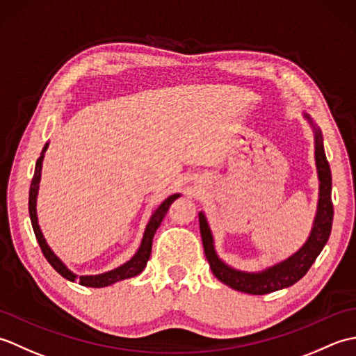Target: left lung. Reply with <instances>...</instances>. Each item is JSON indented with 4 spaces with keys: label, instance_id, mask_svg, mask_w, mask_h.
Returning <instances> with one entry per match:
<instances>
[{
    "label": "left lung",
    "instance_id": "obj_1",
    "mask_svg": "<svg viewBox=\"0 0 356 356\" xmlns=\"http://www.w3.org/2000/svg\"><path fill=\"white\" fill-rule=\"evenodd\" d=\"M315 159L320 177V200L312 232L298 252H295L289 259L275 264V266L259 272V274H246V272H240L226 266L214 251L213 236H211L205 216H203V213L199 214L203 251H205L211 270H213L216 278L236 291L251 295H264L289 287L306 275V272L311 269L316 257L323 251L324 245L327 243L332 220H334V205H332L330 195L332 174L326 153H324L323 148L321 133L318 130H315Z\"/></svg>",
    "mask_w": 356,
    "mask_h": 356
}]
</instances>
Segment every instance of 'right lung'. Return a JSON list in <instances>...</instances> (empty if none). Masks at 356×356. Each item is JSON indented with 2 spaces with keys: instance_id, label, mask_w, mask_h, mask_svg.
<instances>
[{
  "instance_id": "1",
  "label": "right lung",
  "mask_w": 356,
  "mask_h": 356,
  "mask_svg": "<svg viewBox=\"0 0 356 356\" xmlns=\"http://www.w3.org/2000/svg\"><path fill=\"white\" fill-rule=\"evenodd\" d=\"M47 148V143H45V147L42 149V153ZM42 154L41 157L36 161V166H35V174H33V179H32V184H30V191H29V213H30V220H32V226H33V232L36 236L38 243H40L41 251L44 254L45 259L51 264V268L55 269L58 274H61L64 278L70 280V282H79V284L82 286H87V287H104V286H108L119 282V280H125V278H131L134 275L140 274L143 270V268L147 266L148 259L151 255V246H153V237H154V232L156 229L161 226L163 217L166 214V211H168L171 203L179 197V194H172L170 195L168 199H166L161 207H159L154 214L151 216L149 218V223L147 225V229L145 234H143V238H142V243L139 251L134 254L133 259L130 261H127L125 264H122L120 268L113 269L110 272H105V274L101 275H86V277H78L74 275L73 272H70L69 269L65 268V264L58 259V257L51 252V249L49 248V245L45 243V240L42 237V232L40 229V225H38V217H36V195H38V188H40V179H41V166H42Z\"/></svg>"
}]
</instances>
